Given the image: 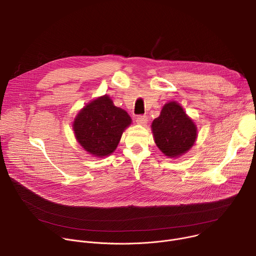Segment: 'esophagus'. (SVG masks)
Segmentation results:
<instances>
[{
    "label": "esophagus",
    "mask_w": 256,
    "mask_h": 256,
    "mask_svg": "<svg viewBox=\"0 0 256 256\" xmlns=\"http://www.w3.org/2000/svg\"><path fill=\"white\" fill-rule=\"evenodd\" d=\"M136 122L138 124H140V126H144L146 124H147V122H148V118H147V116H136Z\"/></svg>",
    "instance_id": "34e87169"
}]
</instances>
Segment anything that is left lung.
<instances>
[{
  "instance_id": "obj_1",
  "label": "left lung",
  "mask_w": 256,
  "mask_h": 256,
  "mask_svg": "<svg viewBox=\"0 0 256 256\" xmlns=\"http://www.w3.org/2000/svg\"><path fill=\"white\" fill-rule=\"evenodd\" d=\"M151 128L157 147L168 158H178L188 153L198 138L194 122L176 101L164 104Z\"/></svg>"
}]
</instances>
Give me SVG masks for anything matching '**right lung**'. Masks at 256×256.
<instances>
[{
  "label": "right lung",
  "instance_id": "1",
  "mask_svg": "<svg viewBox=\"0 0 256 256\" xmlns=\"http://www.w3.org/2000/svg\"><path fill=\"white\" fill-rule=\"evenodd\" d=\"M132 118L122 108L116 107L108 95L87 103L72 122V130L81 147L93 157L112 155Z\"/></svg>",
  "mask_w": 256,
  "mask_h": 256
}]
</instances>
